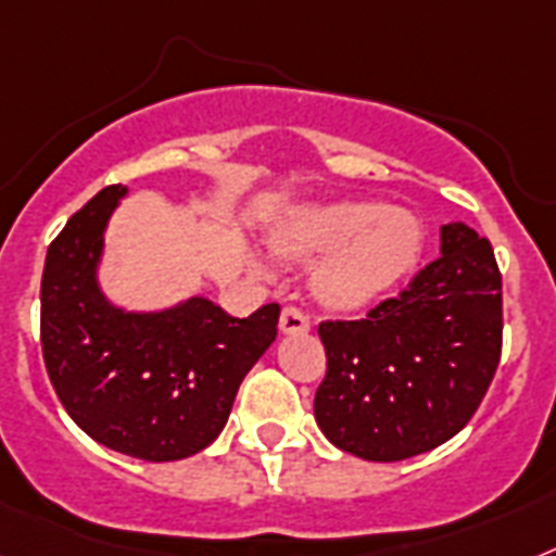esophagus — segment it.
Segmentation results:
<instances>
[{
	"mask_svg": "<svg viewBox=\"0 0 556 556\" xmlns=\"http://www.w3.org/2000/svg\"><path fill=\"white\" fill-rule=\"evenodd\" d=\"M311 330V321H307L305 314H300L296 307H286L279 314V333L282 336H302Z\"/></svg>",
	"mask_w": 556,
	"mask_h": 556,
	"instance_id": "obj_1",
	"label": "esophagus"
}]
</instances>
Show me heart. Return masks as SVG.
I'll use <instances>...</instances> for the list:
<instances>
[{
    "mask_svg": "<svg viewBox=\"0 0 556 556\" xmlns=\"http://www.w3.org/2000/svg\"><path fill=\"white\" fill-rule=\"evenodd\" d=\"M268 249L286 263H311V293L330 314H365L399 291L421 263L427 228L407 208L376 200H330L288 208L268 228ZM249 265L263 263L249 254Z\"/></svg>",
    "mask_w": 556,
    "mask_h": 556,
    "instance_id": "1",
    "label": "heart"
}]
</instances>
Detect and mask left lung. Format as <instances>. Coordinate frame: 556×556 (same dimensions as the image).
Segmentation results:
<instances>
[{
  "label": "left lung",
  "instance_id": "8db88e82",
  "mask_svg": "<svg viewBox=\"0 0 556 556\" xmlns=\"http://www.w3.org/2000/svg\"><path fill=\"white\" fill-rule=\"evenodd\" d=\"M501 270L486 237L441 226V260L362 321H325L314 415L356 458L404 460L458 435L501 362Z\"/></svg>",
  "mask_w": 556,
  "mask_h": 556
}]
</instances>
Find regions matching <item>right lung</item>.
<instances>
[{"label":"right lung","mask_w":556,"mask_h":556,"mask_svg":"<svg viewBox=\"0 0 556 556\" xmlns=\"http://www.w3.org/2000/svg\"><path fill=\"white\" fill-rule=\"evenodd\" d=\"M127 186H106L50 242L41 274V350L78 427L129 458L180 460L228 421L245 372L277 339L279 305L249 319L206 296L155 311L115 305L101 286L104 235Z\"/></svg>","instance_id":"add662e5"}]
</instances>
